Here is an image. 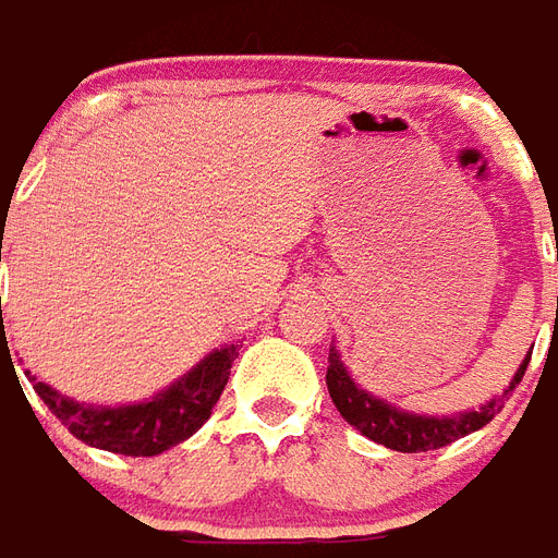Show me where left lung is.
Masks as SVG:
<instances>
[{
  "instance_id": "8db88e82",
  "label": "left lung",
  "mask_w": 558,
  "mask_h": 558,
  "mask_svg": "<svg viewBox=\"0 0 558 558\" xmlns=\"http://www.w3.org/2000/svg\"><path fill=\"white\" fill-rule=\"evenodd\" d=\"M558 312V300H556ZM558 322V318H556ZM535 349V345H532ZM529 357L532 351L525 354V361L517 366V373L508 381V387L501 390L499 397H493L484 405L477 409H469V412L457 414H417L405 412L387 399L375 397L369 390H363L354 378H351L349 366L342 363L336 345H330V357H327V390H330V399H333L336 412L342 414L361 436L373 438L378 445H385L390 450H399V453H421V450H436L445 448L457 438L475 433L481 426H487L496 414L501 412L505 399L511 397V390L520 385L525 366H529Z\"/></svg>"
}]
</instances>
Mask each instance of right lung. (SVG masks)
<instances>
[{
  "mask_svg": "<svg viewBox=\"0 0 558 558\" xmlns=\"http://www.w3.org/2000/svg\"><path fill=\"white\" fill-rule=\"evenodd\" d=\"M2 234H5V225H2ZM236 351H240L236 345H219L177 381L161 387L159 393L141 402H125V405L77 402L59 393L57 387H50L47 381H38V375L29 369L26 375L47 409L69 426L71 436L86 441L89 448L110 450L122 457H156L189 436H195L197 429L207 424L213 405L219 402L228 385ZM5 361H11V354L5 342V324H2V363Z\"/></svg>",
  "mask_w": 558,
  "mask_h": 558,
  "instance_id": "1",
  "label": "right lung"
}]
</instances>
